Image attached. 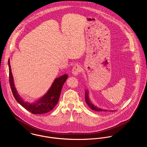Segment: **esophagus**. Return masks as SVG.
<instances>
[{
  "label": "esophagus",
  "mask_w": 147,
  "mask_h": 147,
  "mask_svg": "<svg viewBox=\"0 0 147 147\" xmlns=\"http://www.w3.org/2000/svg\"><path fill=\"white\" fill-rule=\"evenodd\" d=\"M82 71V68L81 66L79 65H76L73 67L72 69V73L74 76L78 75Z\"/></svg>",
  "instance_id": "34e87169"
}]
</instances>
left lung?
<instances>
[{
    "label": "left lung",
    "instance_id": "obj_1",
    "mask_svg": "<svg viewBox=\"0 0 147 147\" xmlns=\"http://www.w3.org/2000/svg\"><path fill=\"white\" fill-rule=\"evenodd\" d=\"M85 100H86V102L87 103V104L88 105V107L94 110L96 112H102V111H104V112H107V110H102V109H100L98 107H95L94 105L92 104V103L90 101V100H89L88 98V91L87 90H86L85 91Z\"/></svg>",
    "mask_w": 147,
    "mask_h": 147
}]
</instances>
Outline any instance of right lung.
I'll list each match as a JSON object with an SVG mask.
<instances>
[{"mask_svg": "<svg viewBox=\"0 0 147 147\" xmlns=\"http://www.w3.org/2000/svg\"><path fill=\"white\" fill-rule=\"evenodd\" d=\"M8 65L9 84L13 96L17 101L25 109L33 114H43L52 111L58 102L62 87L67 78V75L64 74L57 78H56L47 93L36 102L31 104L24 102L18 94L13 83L9 60H8Z\"/></svg>", "mask_w": 147, "mask_h": 147, "instance_id": "obj_1", "label": "right lung"}]
</instances>
